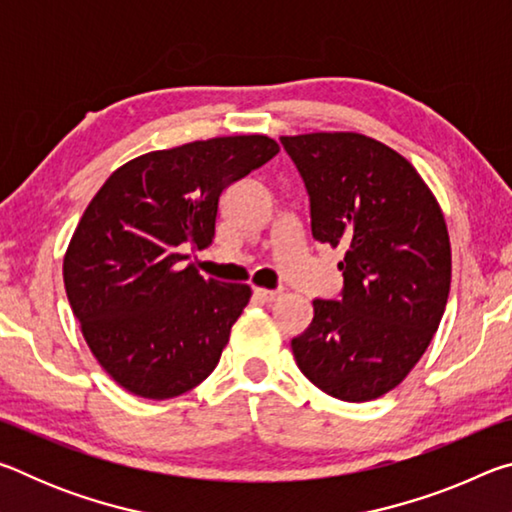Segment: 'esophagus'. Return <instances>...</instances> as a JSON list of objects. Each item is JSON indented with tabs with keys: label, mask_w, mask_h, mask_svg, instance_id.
<instances>
[{
	"label": "esophagus",
	"mask_w": 512,
	"mask_h": 512,
	"mask_svg": "<svg viewBox=\"0 0 512 512\" xmlns=\"http://www.w3.org/2000/svg\"><path fill=\"white\" fill-rule=\"evenodd\" d=\"M253 293H255V298L259 300V302H273L277 296H280V289H262V287H255L253 289Z\"/></svg>",
	"instance_id": "obj_1"
}]
</instances>
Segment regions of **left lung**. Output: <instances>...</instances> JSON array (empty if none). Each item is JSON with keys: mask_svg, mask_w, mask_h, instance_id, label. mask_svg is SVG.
<instances>
[{"mask_svg": "<svg viewBox=\"0 0 512 512\" xmlns=\"http://www.w3.org/2000/svg\"><path fill=\"white\" fill-rule=\"evenodd\" d=\"M305 180L311 235L343 248L339 300H314L291 341L311 384L343 402L393 391L445 314L452 248L436 196L413 164L361 133L280 137Z\"/></svg>", "mask_w": 512, "mask_h": 512, "instance_id": "8db88e82", "label": "left lung"}]
</instances>
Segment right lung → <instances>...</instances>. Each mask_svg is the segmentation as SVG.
<instances>
[{"label": "right lung", "instance_id": "add662e5", "mask_svg": "<svg viewBox=\"0 0 512 512\" xmlns=\"http://www.w3.org/2000/svg\"><path fill=\"white\" fill-rule=\"evenodd\" d=\"M277 151L266 135H232L144 153L85 207L63 262L67 300L128 393L169 400L216 368L253 291L205 280L183 250L212 244L225 189Z\"/></svg>", "mask_w": 512, "mask_h": 512}]
</instances>
